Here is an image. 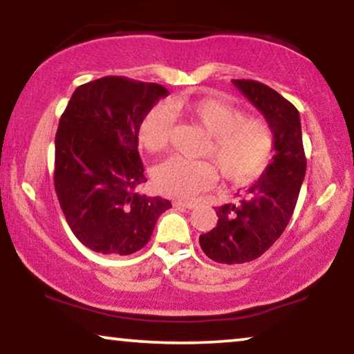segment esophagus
<instances>
[{
	"label": "esophagus",
	"mask_w": 354,
	"mask_h": 354,
	"mask_svg": "<svg viewBox=\"0 0 354 354\" xmlns=\"http://www.w3.org/2000/svg\"><path fill=\"white\" fill-rule=\"evenodd\" d=\"M173 205H175L176 208H187V210H191V208L196 207V203L194 202H184V201H176L173 202Z\"/></svg>",
	"instance_id": "obj_1"
}]
</instances>
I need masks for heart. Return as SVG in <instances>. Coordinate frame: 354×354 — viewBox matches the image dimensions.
Masks as SVG:
<instances>
[{
  "instance_id": "1",
  "label": "heart",
  "mask_w": 354,
  "mask_h": 354,
  "mask_svg": "<svg viewBox=\"0 0 354 354\" xmlns=\"http://www.w3.org/2000/svg\"><path fill=\"white\" fill-rule=\"evenodd\" d=\"M183 113L212 136L207 156L220 168L221 176L232 184L257 179L270 165L274 153V129L261 117H245L241 109L218 97H173L167 106H153L139 125V142L152 153L170 147L173 114ZM210 160L170 158L153 170V184L163 196L192 198L207 191L218 179Z\"/></svg>"
}]
</instances>
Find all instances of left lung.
Returning a JSON list of instances; mask_svg holds the SVG:
<instances>
[{
    "label": "left lung",
    "mask_w": 354,
    "mask_h": 354,
    "mask_svg": "<svg viewBox=\"0 0 354 354\" xmlns=\"http://www.w3.org/2000/svg\"><path fill=\"white\" fill-rule=\"evenodd\" d=\"M239 91L274 129L272 162L237 203L216 208V226L198 237L203 253L216 263L236 265L261 257L274 243L295 210L306 173L300 113L274 89L255 80H232Z\"/></svg>",
    "instance_id": "left-lung-1"
}]
</instances>
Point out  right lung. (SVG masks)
<instances>
[{
    "label": "right lung",
    "mask_w": 354,
    "mask_h": 354,
    "mask_svg": "<svg viewBox=\"0 0 354 354\" xmlns=\"http://www.w3.org/2000/svg\"><path fill=\"white\" fill-rule=\"evenodd\" d=\"M167 88L127 77H102L73 91L56 133L54 189L72 232L102 255H131L171 207L138 194L146 183L138 152L144 115Z\"/></svg>",
    "instance_id": "add662e5"
}]
</instances>
